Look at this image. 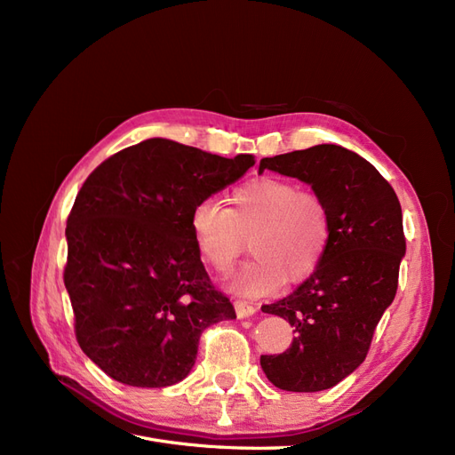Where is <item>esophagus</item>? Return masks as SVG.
Listing matches in <instances>:
<instances>
[{
	"mask_svg": "<svg viewBox=\"0 0 455 455\" xmlns=\"http://www.w3.org/2000/svg\"><path fill=\"white\" fill-rule=\"evenodd\" d=\"M235 311H237L239 319H246V316H252L256 313V306H251V304H246V301L239 299V301H235Z\"/></svg>",
	"mask_w": 455,
	"mask_h": 455,
	"instance_id": "34e87169",
	"label": "esophagus"
}]
</instances>
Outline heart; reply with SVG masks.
<instances>
[{
  "label": "heart",
  "instance_id": "heart-1",
  "mask_svg": "<svg viewBox=\"0 0 455 455\" xmlns=\"http://www.w3.org/2000/svg\"><path fill=\"white\" fill-rule=\"evenodd\" d=\"M228 204L199 201L189 229L201 259L220 275L231 273L252 239L254 259L237 281L241 294H273L286 279L299 283L319 267L332 226L326 203L315 191L288 178L261 176L233 188Z\"/></svg>",
  "mask_w": 455,
  "mask_h": 455
}]
</instances>
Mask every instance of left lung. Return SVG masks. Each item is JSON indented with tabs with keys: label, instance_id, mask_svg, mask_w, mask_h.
<instances>
[{
	"label": "left lung",
	"instance_id": "1",
	"mask_svg": "<svg viewBox=\"0 0 455 455\" xmlns=\"http://www.w3.org/2000/svg\"><path fill=\"white\" fill-rule=\"evenodd\" d=\"M298 178L330 212L323 261L292 294L261 306L294 328L281 355H261L267 379L283 391L334 387L366 359L374 330L391 306L406 252L401 203L376 167L355 151L321 144L264 157L259 172Z\"/></svg>",
	"mask_w": 455,
	"mask_h": 455
}]
</instances>
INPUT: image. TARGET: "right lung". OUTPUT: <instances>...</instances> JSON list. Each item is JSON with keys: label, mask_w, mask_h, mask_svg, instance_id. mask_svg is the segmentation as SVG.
<instances>
[{"label": "right lung", "mask_w": 455, "mask_h": 455, "mask_svg": "<svg viewBox=\"0 0 455 455\" xmlns=\"http://www.w3.org/2000/svg\"><path fill=\"white\" fill-rule=\"evenodd\" d=\"M164 139L117 151L81 186L68 216L64 284L79 347L132 387L182 381L204 328L235 319L189 229L194 206L249 171Z\"/></svg>", "instance_id": "add662e5"}]
</instances>
